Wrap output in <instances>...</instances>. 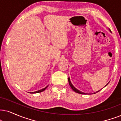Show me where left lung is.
<instances>
[{
    "label": "left lung",
    "instance_id": "8db88e82",
    "mask_svg": "<svg viewBox=\"0 0 121 121\" xmlns=\"http://www.w3.org/2000/svg\"><path fill=\"white\" fill-rule=\"evenodd\" d=\"M110 30V32H111V30ZM68 81H69V85H70V86H71V89H72L73 90V91H74L75 92H76V93H79V94H86L87 93H84V92H82V91H79L78 89H76L74 85H73V84L71 83V81H70V78L69 77V79H68ZM108 83H109V82H108ZM108 84H107L106 85H105V86H106L107 85H108ZM104 86V87H105ZM96 91V92H95V93H94V94H95V93H97V92H98V91Z\"/></svg>",
    "mask_w": 121,
    "mask_h": 121
}]
</instances>
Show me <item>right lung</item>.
Masks as SVG:
<instances>
[{
    "instance_id": "1",
    "label": "right lung",
    "mask_w": 121,
    "mask_h": 121,
    "mask_svg": "<svg viewBox=\"0 0 121 121\" xmlns=\"http://www.w3.org/2000/svg\"><path fill=\"white\" fill-rule=\"evenodd\" d=\"M48 85H47V86H46L45 88H43V89H41V90H39V91H34V92H30V93H31V94H34V93H41V92H42V91H45V90L46 89V88H47V87H48Z\"/></svg>"
}]
</instances>
